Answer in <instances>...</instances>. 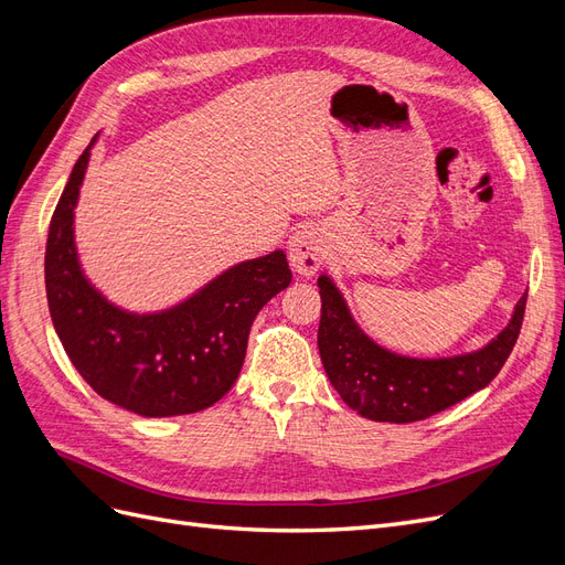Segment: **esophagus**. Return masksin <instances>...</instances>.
<instances>
[{"label": "esophagus", "instance_id": "1", "mask_svg": "<svg viewBox=\"0 0 565 565\" xmlns=\"http://www.w3.org/2000/svg\"><path fill=\"white\" fill-rule=\"evenodd\" d=\"M289 264L301 276H313L324 259V235L316 226L299 228L287 243Z\"/></svg>", "mask_w": 565, "mask_h": 565}]
</instances>
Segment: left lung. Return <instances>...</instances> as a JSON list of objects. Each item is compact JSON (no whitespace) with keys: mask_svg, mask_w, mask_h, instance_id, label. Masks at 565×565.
<instances>
[{"mask_svg":"<svg viewBox=\"0 0 565 565\" xmlns=\"http://www.w3.org/2000/svg\"><path fill=\"white\" fill-rule=\"evenodd\" d=\"M318 287L322 301L318 349L332 386L358 415L393 424L431 417L498 377L519 339L527 299L521 297L507 328L486 349L419 361L391 353L358 330L328 276L318 278Z\"/></svg>","mask_w":565,"mask_h":565,"instance_id":"8db88e82","label":"left lung"}]
</instances>
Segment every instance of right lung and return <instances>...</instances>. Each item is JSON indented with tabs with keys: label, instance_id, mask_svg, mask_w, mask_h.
<instances>
[{
	"label": "right lung",
	"instance_id": "obj_1",
	"mask_svg": "<svg viewBox=\"0 0 565 565\" xmlns=\"http://www.w3.org/2000/svg\"><path fill=\"white\" fill-rule=\"evenodd\" d=\"M92 146L82 152L49 224L44 280L49 313L82 380L141 417L191 415L231 391L249 328L292 282L282 249L243 262L174 309L136 316L108 303L84 278L73 210Z\"/></svg>",
	"mask_w": 565,
	"mask_h": 565
}]
</instances>
